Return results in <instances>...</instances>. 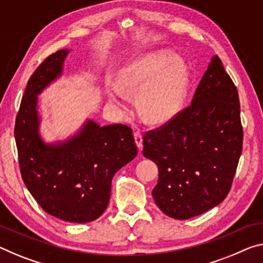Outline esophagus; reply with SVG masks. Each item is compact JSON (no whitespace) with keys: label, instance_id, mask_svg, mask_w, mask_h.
Masks as SVG:
<instances>
[{"label":"esophagus","instance_id":"1","mask_svg":"<svg viewBox=\"0 0 263 263\" xmlns=\"http://www.w3.org/2000/svg\"><path fill=\"white\" fill-rule=\"evenodd\" d=\"M134 139H135V143L137 145V148L139 149H142L143 147V140H142V134H141L140 130H135L134 132Z\"/></svg>","mask_w":263,"mask_h":263}]
</instances>
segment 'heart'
<instances>
[{"mask_svg":"<svg viewBox=\"0 0 263 263\" xmlns=\"http://www.w3.org/2000/svg\"><path fill=\"white\" fill-rule=\"evenodd\" d=\"M187 71L183 62L171 52L144 56L121 72L118 83L108 82L109 102L127 110L126 95L137 94L136 103L148 122H162L175 114L183 98Z\"/></svg>","mask_w":263,"mask_h":263,"instance_id":"obj_1","label":"heart"}]
</instances>
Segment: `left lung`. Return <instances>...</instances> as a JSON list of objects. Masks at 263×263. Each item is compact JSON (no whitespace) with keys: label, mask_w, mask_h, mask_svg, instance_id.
<instances>
[{"label":"left lung","mask_w":263,"mask_h":263,"mask_svg":"<svg viewBox=\"0 0 263 263\" xmlns=\"http://www.w3.org/2000/svg\"><path fill=\"white\" fill-rule=\"evenodd\" d=\"M242 142L239 94L216 55L192 103L143 136V155L159 167L153 189L157 207L187 220L220 204L232 187Z\"/></svg>","instance_id":"left-lung-1"}]
</instances>
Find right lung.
I'll return each instance as SVG.
<instances>
[{
	"mask_svg": "<svg viewBox=\"0 0 263 263\" xmlns=\"http://www.w3.org/2000/svg\"><path fill=\"white\" fill-rule=\"evenodd\" d=\"M69 50H58L28 81L15 122L20 171L44 212L67 222L94 221L107 209L115 173L134 159L137 147L126 124L101 127L88 120L75 136L47 144L39 134L37 95L62 74Z\"/></svg>",
	"mask_w": 263,
	"mask_h": 263,
	"instance_id": "obj_1",
	"label": "right lung"
}]
</instances>
